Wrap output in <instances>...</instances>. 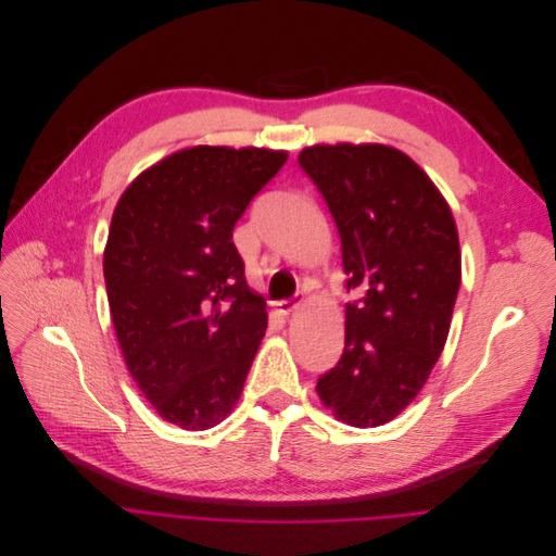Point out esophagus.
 <instances>
[{
  "label": "esophagus",
  "instance_id": "34e87169",
  "mask_svg": "<svg viewBox=\"0 0 556 556\" xmlns=\"http://www.w3.org/2000/svg\"><path fill=\"white\" fill-rule=\"evenodd\" d=\"M276 306H278V311H280L282 315H289V313H293V311L300 306V298H287V300H280Z\"/></svg>",
  "mask_w": 556,
  "mask_h": 556
}]
</instances>
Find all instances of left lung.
<instances>
[{"instance_id":"obj_1","label":"left lung","mask_w":556,"mask_h":556,"mask_svg":"<svg viewBox=\"0 0 556 556\" xmlns=\"http://www.w3.org/2000/svg\"><path fill=\"white\" fill-rule=\"evenodd\" d=\"M342 239L346 342L317 381L326 407L353 427L401 414L445 349L460 289L454 214L405 153L383 144H317L298 157Z\"/></svg>"}]
</instances>
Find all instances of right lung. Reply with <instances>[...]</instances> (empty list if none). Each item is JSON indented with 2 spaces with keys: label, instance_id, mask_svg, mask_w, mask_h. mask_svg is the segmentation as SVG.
I'll use <instances>...</instances> for the list:
<instances>
[{
  "label": "right lung",
  "instance_id": "right-lung-1",
  "mask_svg": "<svg viewBox=\"0 0 556 556\" xmlns=\"http://www.w3.org/2000/svg\"><path fill=\"white\" fill-rule=\"evenodd\" d=\"M285 151L192 147L121 197L102 269L127 368L155 412L199 431L224 420L267 328L232 230Z\"/></svg>",
  "mask_w": 556,
  "mask_h": 556
}]
</instances>
